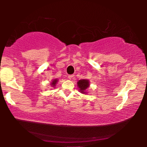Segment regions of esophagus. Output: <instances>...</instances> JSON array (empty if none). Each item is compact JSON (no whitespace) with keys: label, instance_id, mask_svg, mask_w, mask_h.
<instances>
[{"label":"esophagus","instance_id":"1","mask_svg":"<svg viewBox=\"0 0 147 147\" xmlns=\"http://www.w3.org/2000/svg\"><path fill=\"white\" fill-rule=\"evenodd\" d=\"M74 75H69L68 76V78H69V80H71V79H73L74 78Z\"/></svg>","mask_w":147,"mask_h":147}]
</instances>
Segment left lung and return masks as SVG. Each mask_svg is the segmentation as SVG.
<instances>
[{"label": "left lung", "instance_id": "obj_1", "mask_svg": "<svg viewBox=\"0 0 147 147\" xmlns=\"http://www.w3.org/2000/svg\"><path fill=\"white\" fill-rule=\"evenodd\" d=\"M78 88H80V92H82V94L85 93V90L87 89L89 86V82L87 80H80L79 82H78Z\"/></svg>", "mask_w": 147, "mask_h": 147}]
</instances>
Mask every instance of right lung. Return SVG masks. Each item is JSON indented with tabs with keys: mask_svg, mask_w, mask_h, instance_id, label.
<instances>
[{
	"mask_svg": "<svg viewBox=\"0 0 147 147\" xmlns=\"http://www.w3.org/2000/svg\"><path fill=\"white\" fill-rule=\"evenodd\" d=\"M57 80H54L53 82H52V83H51V85H52V86H55V84L57 83Z\"/></svg>",
	"mask_w": 147,
	"mask_h": 147,
	"instance_id": "1",
	"label": "right lung"
}]
</instances>
